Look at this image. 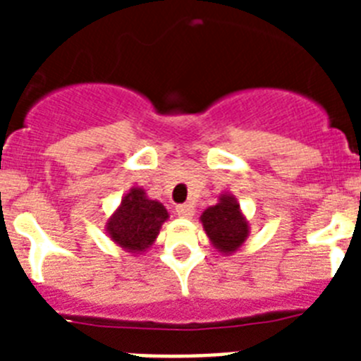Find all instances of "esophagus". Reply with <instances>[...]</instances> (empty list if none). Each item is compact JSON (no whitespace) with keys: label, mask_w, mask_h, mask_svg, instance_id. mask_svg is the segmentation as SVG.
Masks as SVG:
<instances>
[{"label":"esophagus","mask_w":361,"mask_h":361,"mask_svg":"<svg viewBox=\"0 0 361 361\" xmlns=\"http://www.w3.org/2000/svg\"><path fill=\"white\" fill-rule=\"evenodd\" d=\"M177 215L183 216V219H191L193 216V206L191 204H180V206H177Z\"/></svg>","instance_id":"34e87169"}]
</instances>
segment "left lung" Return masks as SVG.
I'll return each mask as SVG.
<instances>
[{
    "label": "left lung",
    "mask_w": 361,
    "mask_h": 361,
    "mask_svg": "<svg viewBox=\"0 0 361 361\" xmlns=\"http://www.w3.org/2000/svg\"><path fill=\"white\" fill-rule=\"evenodd\" d=\"M200 222L213 247L222 255L237 253L250 237V222L231 193H220L219 202L204 209Z\"/></svg>",
    "instance_id": "8db88e82"
}]
</instances>
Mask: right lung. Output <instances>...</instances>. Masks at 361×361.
I'll list each match as a JSON object with an SVG mask.
<instances>
[{
  "label": "right lung",
  "mask_w": 361,
  "mask_h": 361,
  "mask_svg": "<svg viewBox=\"0 0 361 361\" xmlns=\"http://www.w3.org/2000/svg\"><path fill=\"white\" fill-rule=\"evenodd\" d=\"M168 219L170 213L159 200L149 199L142 188L133 186L124 193L104 229L110 240L126 253L141 255L152 247Z\"/></svg>",
  "instance_id": "add662e5"
}]
</instances>
